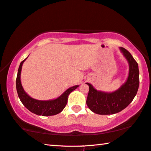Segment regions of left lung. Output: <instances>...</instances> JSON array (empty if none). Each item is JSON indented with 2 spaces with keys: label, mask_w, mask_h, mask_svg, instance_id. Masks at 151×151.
<instances>
[{
  "label": "left lung",
  "mask_w": 151,
  "mask_h": 151,
  "mask_svg": "<svg viewBox=\"0 0 151 151\" xmlns=\"http://www.w3.org/2000/svg\"><path fill=\"white\" fill-rule=\"evenodd\" d=\"M129 64L127 81L116 91L106 93L97 91L87 83L89 87L87 105L93 112L100 115L114 114L125 109L137 93L139 86L138 65L131 54L124 47H119Z\"/></svg>",
  "instance_id": "8db88e82"
}]
</instances>
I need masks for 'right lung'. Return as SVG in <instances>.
Here are the masks:
<instances>
[{"label": "right lung", "instance_id": "right-lung-1", "mask_svg": "<svg viewBox=\"0 0 151 151\" xmlns=\"http://www.w3.org/2000/svg\"><path fill=\"white\" fill-rule=\"evenodd\" d=\"M27 58L21 62L18 69L17 76L16 79V88L21 101L26 108L32 113L39 116H48L56 115L63 111L68 101V97L73 91L75 90L78 85L73 86L67 89L63 95L57 99L48 100V101H41L33 99L25 92L21 83V71L22 65Z\"/></svg>", "mask_w": 151, "mask_h": 151}]
</instances>
